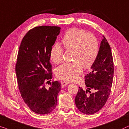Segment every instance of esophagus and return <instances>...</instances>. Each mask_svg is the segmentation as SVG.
Masks as SVG:
<instances>
[{"instance_id": "obj_1", "label": "esophagus", "mask_w": 129, "mask_h": 129, "mask_svg": "<svg viewBox=\"0 0 129 129\" xmlns=\"http://www.w3.org/2000/svg\"><path fill=\"white\" fill-rule=\"evenodd\" d=\"M68 85V82H66V81H62L61 82V86L62 87H64L66 85Z\"/></svg>"}]
</instances>
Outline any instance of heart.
<instances>
[{"label": "heart", "mask_w": 129, "mask_h": 129, "mask_svg": "<svg viewBox=\"0 0 129 129\" xmlns=\"http://www.w3.org/2000/svg\"><path fill=\"white\" fill-rule=\"evenodd\" d=\"M62 42L67 49L74 51L75 62L65 63L56 68L58 78L67 81H75L83 71V67L88 68L95 62L99 54L97 39L91 34L84 30L71 28L68 30L62 39ZM63 48L59 44L54 45L50 51V58L56 64L62 61Z\"/></svg>", "instance_id": "obj_1"}]
</instances>
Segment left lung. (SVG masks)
Returning <instances> with one entry per match:
<instances>
[{
  "label": "left lung",
  "mask_w": 129,
  "mask_h": 129,
  "mask_svg": "<svg viewBox=\"0 0 129 129\" xmlns=\"http://www.w3.org/2000/svg\"><path fill=\"white\" fill-rule=\"evenodd\" d=\"M103 37L97 59L91 67L90 73L85 76L87 89L84 91L79 87L75 98L77 109L85 114H94L102 109L111 92L114 64L110 47L106 38ZM91 89L94 92H91Z\"/></svg>",
  "instance_id": "obj_1"
}]
</instances>
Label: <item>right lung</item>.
<instances>
[{
    "label": "right lung",
    "instance_id": "add662e5",
    "mask_svg": "<svg viewBox=\"0 0 129 129\" xmlns=\"http://www.w3.org/2000/svg\"><path fill=\"white\" fill-rule=\"evenodd\" d=\"M58 26H41L25 35L17 57L16 74L18 87L24 102L34 113H51L57 104L61 83L53 81L49 88L45 83L52 78L50 51L60 33Z\"/></svg>",
    "mask_w": 129,
    "mask_h": 129
}]
</instances>
